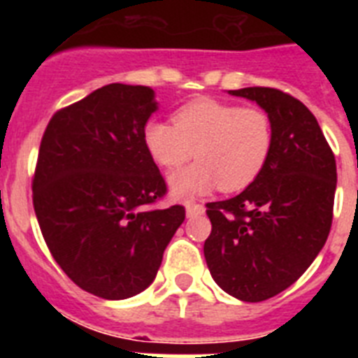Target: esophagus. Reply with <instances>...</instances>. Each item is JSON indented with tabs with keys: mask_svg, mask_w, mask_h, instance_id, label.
I'll return each instance as SVG.
<instances>
[{
	"mask_svg": "<svg viewBox=\"0 0 358 358\" xmlns=\"http://www.w3.org/2000/svg\"><path fill=\"white\" fill-rule=\"evenodd\" d=\"M202 213H204V206L202 204H188L186 206V217L188 218H195Z\"/></svg>",
	"mask_w": 358,
	"mask_h": 358,
	"instance_id": "esophagus-1",
	"label": "esophagus"
}]
</instances>
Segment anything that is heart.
I'll return each mask as SVG.
<instances>
[{"instance_id": "obj_1", "label": "heart", "mask_w": 358, "mask_h": 358, "mask_svg": "<svg viewBox=\"0 0 358 358\" xmlns=\"http://www.w3.org/2000/svg\"><path fill=\"white\" fill-rule=\"evenodd\" d=\"M173 125L150 120L143 143L159 166L176 170L192 157L189 169L170 177L173 197L189 201L220 186L248 188L267 164L274 143L271 116L260 107H242L217 98H197L173 113Z\"/></svg>"}]
</instances>
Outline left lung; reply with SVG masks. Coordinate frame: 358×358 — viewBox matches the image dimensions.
Segmentation results:
<instances>
[{
  "label": "left lung",
  "mask_w": 358,
  "mask_h": 358,
  "mask_svg": "<svg viewBox=\"0 0 358 358\" xmlns=\"http://www.w3.org/2000/svg\"><path fill=\"white\" fill-rule=\"evenodd\" d=\"M271 116L274 143L265 169L242 194L208 202L204 258L217 285L258 303L289 289L328 238L337 166L305 103L274 87L229 91Z\"/></svg>",
  "instance_id": "8db88e82"
}]
</instances>
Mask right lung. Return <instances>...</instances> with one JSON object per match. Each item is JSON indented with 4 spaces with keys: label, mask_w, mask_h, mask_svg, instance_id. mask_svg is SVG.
Instances as JSON below:
<instances>
[{
    "label": "right lung",
    "mask_w": 358,
    "mask_h": 358,
    "mask_svg": "<svg viewBox=\"0 0 358 358\" xmlns=\"http://www.w3.org/2000/svg\"><path fill=\"white\" fill-rule=\"evenodd\" d=\"M157 102L147 85L109 84L57 110L41 140L34 210L44 242L73 283L103 299L143 292L185 220L147 210L166 182L143 143Z\"/></svg>",
    "instance_id": "obj_1"
}]
</instances>
